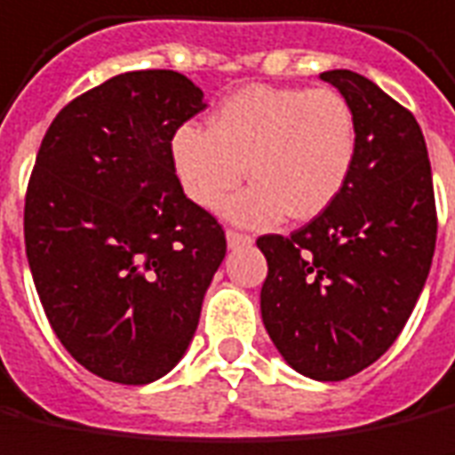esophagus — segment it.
Segmentation results:
<instances>
[{"mask_svg": "<svg viewBox=\"0 0 455 455\" xmlns=\"http://www.w3.org/2000/svg\"><path fill=\"white\" fill-rule=\"evenodd\" d=\"M225 237H228V247L252 245V237L245 233H237V230H228V233H225Z\"/></svg>", "mask_w": 455, "mask_h": 455, "instance_id": "34e87169", "label": "esophagus"}]
</instances>
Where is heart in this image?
<instances>
[{
	"mask_svg": "<svg viewBox=\"0 0 455 455\" xmlns=\"http://www.w3.org/2000/svg\"><path fill=\"white\" fill-rule=\"evenodd\" d=\"M171 161L197 208L218 210L252 228L317 218L339 197L356 161V118L334 89L245 86L212 111L208 128L173 133Z\"/></svg>",
	"mask_w": 455,
	"mask_h": 455,
	"instance_id": "1",
	"label": "heart"
}]
</instances>
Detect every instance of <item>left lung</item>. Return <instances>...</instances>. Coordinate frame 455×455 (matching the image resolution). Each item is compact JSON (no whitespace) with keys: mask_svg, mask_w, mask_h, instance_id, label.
Listing matches in <instances>:
<instances>
[{"mask_svg":"<svg viewBox=\"0 0 455 455\" xmlns=\"http://www.w3.org/2000/svg\"><path fill=\"white\" fill-rule=\"evenodd\" d=\"M349 101L356 161L339 197L292 235H262L259 309L294 371L341 381L401 334L436 247L431 163L411 111L347 68L319 74Z\"/></svg>","mask_w":455,"mask_h":455,"instance_id":"8db88e82","label":"left lung"}]
</instances>
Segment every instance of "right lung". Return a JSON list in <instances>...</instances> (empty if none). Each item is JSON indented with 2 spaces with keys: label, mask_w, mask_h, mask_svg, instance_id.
<instances>
[{
  "label": "right lung",
  "mask_w": 455,
  "mask_h": 455,
  "mask_svg": "<svg viewBox=\"0 0 455 455\" xmlns=\"http://www.w3.org/2000/svg\"><path fill=\"white\" fill-rule=\"evenodd\" d=\"M205 108L178 71H128L59 111L36 153L24 243L66 352L116 384H150L193 339L225 233L186 197L178 128Z\"/></svg>",
  "instance_id": "1"
}]
</instances>
